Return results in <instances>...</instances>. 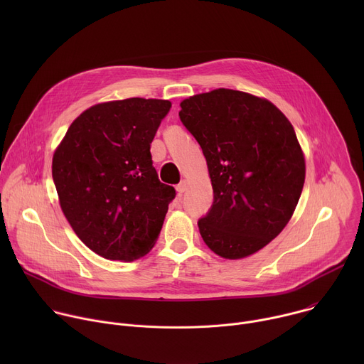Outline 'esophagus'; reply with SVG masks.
Masks as SVG:
<instances>
[{
  "label": "esophagus",
  "instance_id": "34e87169",
  "mask_svg": "<svg viewBox=\"0 0 364 364\" xmlns=\"http://www.w3.org/2000/svg\"><path fill=\"white\" fill-rule=\"evenodd\" d=\"M187 187H188L187 181H186V180H183V181L176 187V190H177V193H178V194H183V193L187 190Z\"/></svg>",
  "mask_w": 364,
  "mask_h": 364
}]
</instances>
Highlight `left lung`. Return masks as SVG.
<instances>
[{"label": "left lung", "mask_w": 364, "mask_h": 364, "mask_svg": "<svg viewBox=\"0 0 364 364\" xmlns=\"http://www.w3.org/2000/svg\"><path fill=\"white\" fill-rule=\"evenodd\" d=\"M215 193L198 230L216 255L247 257L291 220L305 181L302 148L288 118L265 97L215 89L180 103Z\"/></svg>", "instance_id": "obj_1"}]
</instances>
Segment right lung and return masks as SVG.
Instances as JSON below:
<instances>
[{
    "label": "right lung",
    "mask_w": 364,
    "mask_h": 364,
    "mask_svg": "<svg viewBox=\"0 0 364 364\" xmlns=\"http://www.w3.org/2000/svg\"><path fill=\"white\" fill-rule=\"evenodd\" d=\"M170 108V100L144 97L96 103L55 149L62 212L102 257L132 262L159 239L176 190L159 180L149 148Z\"/></svg>",
    "instance_id": "right-lung-1"
}]
</instances>
